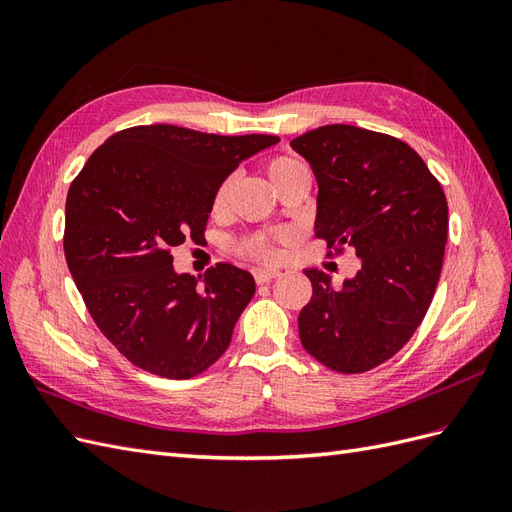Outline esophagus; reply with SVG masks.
<instances>
[{
  "mask_svg": "<svg viewBox=\"0 0 512 512\" xmlns=\"http://www.w3.org/2000/svg\"><path fill=\"white\" fill-rule=\"evenodd\" d=\"M282 273L277 269H254V280L256 284H269L275 277H280Z\"/></svg>",
  "mask_w": 512,
  "mask_h": 512,
  "instance_id": "1",
  "label": "esophagus"
}]
</instances>
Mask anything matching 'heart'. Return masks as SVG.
<instances>
[{
	"label": "heart",
	"instance_id": "b5f03b06",
	"mask_svg": "<svg viewBox=\"0 0 512 512\" xmlns=\"http://www.w3.org/2000/svg\"><path fill=\"white\" fill-rule=\"evenodd\" d=\"M299 170H305V166L288 156H277L267 162V175L273 181L275 188H280L284 181H288L292 175H297ZM232 185H235V177H226L218 190L213 194V211L222 213L228 207V200L232 194ZM290 241L288 232H258V235L247 237L241 241V254L254 262H275L282 254V245Z\"/></svg>",
	"mask_w": 512,
	"mask_h": 512
}]
</instances>
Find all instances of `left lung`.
Listing matches in <instances>:
<instances>
[{
  "mask_svg": "<svg viewBox=\"0 0 512 512\" xmlns=\"http://www.w3.org/2000/svg\"><path fill=\"white\" fill-rule=\"evenodd\" d=\"M318 181L316 237L359 258L342 288L318 269L299 314L303 348L339 374H365L404 348L436 292L448 232L440 181L395 136L322 126L290 143Z\"/></svg>",
  "mask_w": 512,
  "mask_h": 512,
  "instance_id": "obj_1",
  "label": "left lung"
}]
</instances>
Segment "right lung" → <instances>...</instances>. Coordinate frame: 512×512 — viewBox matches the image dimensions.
I'll use <instances>...</instances> for the list:
<instances>
[{"instance_id":"obj_1","label":"right lung","mask_w":512,"mask_h":512,"mask_svg":"<svg viewBox=\"0 0 512 512\" xmlns=\"http://www.w3.org/2000/svg\"><path fill=\"white\" fill-rule=\"evenodd\" d=\"M271 134L220 136L168 123L134 126L100 145L66 198L64 252L87 312L126 359L190 380L230 346L254 277L220 262L198 277L173 250L205 239L218 185Z\"/></svg>"}]
</instances>
